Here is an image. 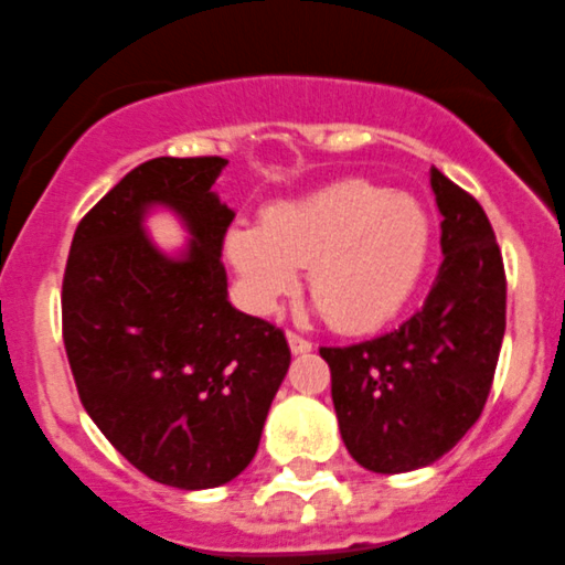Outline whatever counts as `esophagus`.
Masks as SVG:
<instances>
[{
	"instance_id": "esophagus-1",
	"label": "esophagus",
	"mask_w": 565,
	"mask_h": 565,
	"mask_svg": "<svg viewBox=\"0 0 565 565\" xmlns=\"http://www.w3.org/2000/svg\"><path fill=\"white\" fill-rule=\"evenodd\" d=\"M287 342L292 354H309V351H312V342H309L307 337L295 334V331H287Z\"/></svg>"
}]
</instances>
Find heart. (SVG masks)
Listing matches in <instances>:
<instances>
[{"label": "heart", "instance_id": "heart-1", "mask_svg": "<svg viewBox=\"0 0 565 565\" xmlns=\"http://www.w3.org/2000/svg\"><path fill=\"white\" fill-rule=\"evenodd\" d=\"M225 253L250 309L267 315L307 287L326 323L362 334L393 320L418 289L431 253V220L409 194L348 178L234 225Z\"/></svg>", "mask_w": 565, "mask_h": 565}]
</instances>
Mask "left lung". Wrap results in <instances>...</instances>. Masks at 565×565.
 Masks as SVG:
<instances>
[{"instance_id": "left-lung-1", "label": "left lung", "mask_w": 565, "mask_h": 565, "mask_svg": "<svg viewBox=\"0 0 565 565\" xmlns=\"http://www.w3.org/2000/svg\"><path fill=\"white\" fill-rule=\"evenodd\" d=\"M443 265L424 307L390 334L320 348L345 449L404 473L455 449L488 402L508 312L502 250L477 198L431 170Z\"/></svg>"}]
</instances>
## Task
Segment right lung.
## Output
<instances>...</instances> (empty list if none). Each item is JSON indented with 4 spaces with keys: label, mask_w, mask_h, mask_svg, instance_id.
<instances>
[{
    "label": "right lung",
    "mask_w": 565,
    "mask_h": 565,
    "mask_svg": "<svg viewBox=\"0 0 565 565\" xmlns=\"http://www.w3.org/2000/svg\"><path fill=\"white\" fill-rule=\"evenodd\" d=\"M225 163H139L81 220L63 273V345L83 407L130 466L181 490L245 471L289 367L284 331L228 300L220 253L234 211L211 192ZM152 202L188 220L183 259L140 231Z\"/></svg>",
    "instance_id": "right-lung-1"
}]
</instances>
